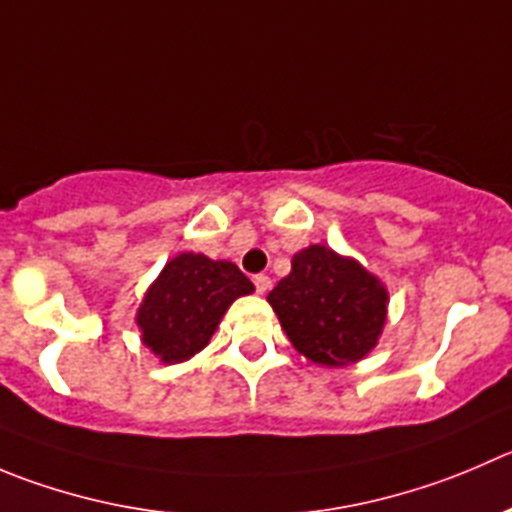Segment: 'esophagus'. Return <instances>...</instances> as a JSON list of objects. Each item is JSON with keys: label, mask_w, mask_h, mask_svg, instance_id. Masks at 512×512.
I'll use <instances>...</instances> for the list:
<instances>
[{"label": "esophagus", "mask_w": 512, "mask_h": 512, "mask_svg": "<svg viewBox=\"0 0 512 512\" xmlns=\"http://www.w3.org/2000/svg\"><path fill=\"white\" fill-rule=\"evenodd\" d=\"M253 286H256V291H259V294H269L271 279H269V276H266V274L253 276Z\"/></svg>", "instance_id": "esophagus-1"}]
</instances>
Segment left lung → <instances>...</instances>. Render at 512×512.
<instances>
[{
	"mask_svg": "<svg viewBox=\"0 0 512 512\" xmlns=\"http://www.w3.org/2000/svg\"><path fill=\"white\" fill-rule=\"evenodd\" d=\"M286 337L311 362H359L372 352L387 319V291L357 261L326 246L291 259V274L269 294Z\"/></svg>",
	"mask_w": 512,
	"mask_h": 512,
	"instance_id": "obj_1",
	"label": "left lung"
}]
</instances>
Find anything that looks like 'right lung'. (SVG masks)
<instances>
[{
	"mask_svg": "<svg viewBox=\"0 0 512 512\" xmlns=\"http://www.w3.org/2000/svg\"><path fill=\"white\" fill-rule=\"evenodd\" d=\"M251 291L253 284L231 261L180 253L165 264L138 311L145 347L165 364L186 362L206 347L233 299Z\"/></svg>",
	"mask_w": 512,
	"mask_h": 512,
	"instance_id": "1",
	"label": "right lung"
}]
</instances>
